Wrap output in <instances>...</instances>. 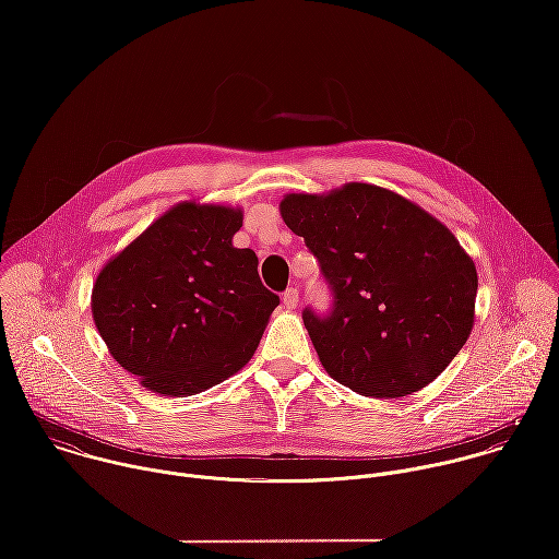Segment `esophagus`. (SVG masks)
Masks as SVG:
<instances>
[{
	"label": "esophagus",
	"mask_w": 559,
	"mask_h": 559,
	"mask_svg": "<svg viewBox=\"0 0 559 559\" xmlns=\"http://www.w3.org/2000/svg\"><path fill=\"white\" fill-rule=\"evenodd\" d=\"M298 289L296 287H289L285 294H283V305L287 307V309H296L298 307Z\"/></svg>",
	"instance_id": "obj_1"
}]
</instances>
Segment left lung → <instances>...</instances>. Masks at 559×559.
<instances>
[{
  "instance_id": "8db88e82",
  "label": "left lung",
  "mask_w": 559,
  "mask_h": 559,
  "mask_svg": "<svg viewBox=\"0 0 559 559\" xmlns=\"http://www.w3.org/2000/svg\"><path fill=\"white\" fill-rule=\"evenodd\" d=\"M278 207L334 292L330 316L302 311L325 371L382 401L433 382L466 343L475 318V263L451 229L371 183L285 194Z\"/></svg>"
}]
</instances>
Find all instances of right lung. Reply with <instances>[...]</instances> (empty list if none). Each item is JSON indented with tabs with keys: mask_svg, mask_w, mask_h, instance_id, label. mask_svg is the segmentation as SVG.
<instances>
[{
	"mask_svg": "<svg viewBox=\"0 0 559 559\" xmlns=\"http://www.w3.org/2000/svg\"><path fill=\"white\" fill-rule=\"evenodd\" d=\"M243 210L181 201L99 272L91 307L110 356L168 397L201 393L254 356L278 296L231 246Z\"/></svg>",
	"mask_w": 559,
	"mask_h": 559,
	"instance_id": "right-lung-1",
	"label": "right lung"
}]
</instances>
